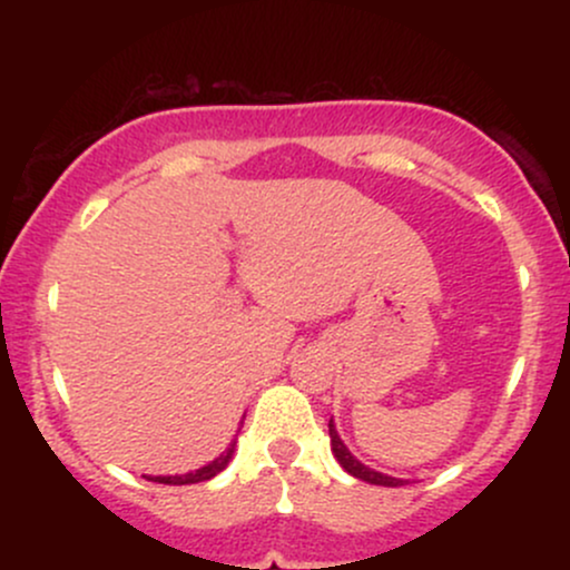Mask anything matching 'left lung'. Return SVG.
<instances>
[{"label": "left lung", "instance_id": "8db88e82", "mask_svg": "<svg viewBox=\"0 0 570 570\" xmlns=\"http://www.w3.org/2000/svg\"><path fill=\"white\" fill-rule=\"evenodd\" d=\"M330 440H332V453H335V458L340 461V466H343L348 474L356 476V480L370 482V485H385V488L404 485V480H396V476H385L381 472H372V469L364 466V463H358L356 458L348 453V448H345V444L340 442V436H337L335 426H332V421H330Z\"/></svg>", "mask_w": 570, "mask_h": 570}]
</instances>
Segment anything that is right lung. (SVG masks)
<instances>
[{
	"mask_svg": "<svg viewBox=\"0 0 570 570\" xmlns=\"http://www.w3.org/2000/svg\"><path fill=\"white\" fill-rule=\"evenodd\" d=\"M233 450H235V442L217 458V461H212L208 466H203L193 474H185V476H149V480L163 482V485H193V482H206V480H212V476H217L222 469L227 466V461L233 458Z\"/></svg>",
	"mask_w": 570,
	"mask_h": 570,
	"instance_id": "1",
	"label": "right lung"
}]
</instances>
